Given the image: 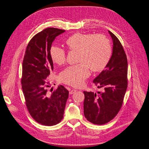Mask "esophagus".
<instances>
[{"label":"esophagus","instance_id":"esophagus-1","mask_svg":"<svg viewBox=\"0 0 149 149\" xmlns=\"http://www.w3.org/2000/svg\"><path fill=\"white\" fill-rule=\"evenodd\" d=\"M76 91H77V90H73H73H72L71 91H69V94H73V93H76Z\"/></svg>","mask_w":149,"mask_h":149}]
</instances>
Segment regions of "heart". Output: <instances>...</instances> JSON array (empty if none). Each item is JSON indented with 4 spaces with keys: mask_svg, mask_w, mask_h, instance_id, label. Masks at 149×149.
<instances>
[{
    "mask_svg": "<svg viewBox=\"0 0 149 149\" xmlns=\"http://www.w3.org/2000/svg\"><path fill=\"white\" fill-rule=\"evenodd\" d=\"M66 45L70 51L77 52L78 65L68 66L59 74L60 82L74 87L84 85V80L90 76L89 68L94 72L102 70L108 64L112 54L109 41L102 35L76 33L66 40ZM52 61L63 65L66 61L65 51L57 46L50 49Z\"/></svg>",
    "mask_w": 149,
    "mask_h": 149,
    "instance_id": "b5f03b06",
    "label": "heart"
}]
</instances>
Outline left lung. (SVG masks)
Here are the masks:
<instances>
[{"label": "left lung", "mask_w": 149, "mask_h": 149, "mask_svg": "<svg viewBox=\"0 0 149 149\" xmlns=\"http://www.w3.org/2000/svg\"><path fill=\"white\" fill-rule=\"evenodd\" d=\"M113 41L112 54L108 64L93 82L103 92L83 91L84 114L90 122L104 125L113 119L120 111L127 87V60L118 38L108 31Z\"/></svg>", "instance_id": "1"}]
</instances>
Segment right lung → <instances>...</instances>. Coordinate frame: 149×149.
<instances>
[{
    "instance_id": "right-lung-1",
    "label": "right lung",
    "mask_w": 149,
    "mask_h": 149,
    "mask_svg": "<svg viewBox=\"0 0 149 149\" xmlns=\"http://www.w3.org/2000/svg\"><path fill=\"white\" fill-rule=\"evenodd\" d=\"M65 30L47 28L36 34L25 52L21 79L27 108L40 124L53 126L63 118L69 91L61 85L52 93L47 77L53 70L50 49L56 37ZM52 91H51V90Z\"/></svg>"
}]
</instances>
